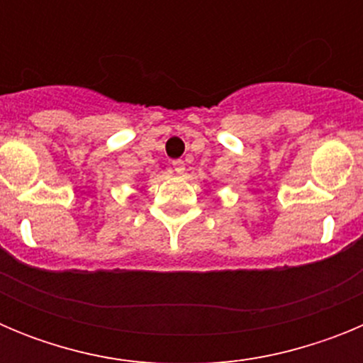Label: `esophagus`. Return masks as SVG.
Instances as JSON below:
<instances>
[{"instance_id":"esophagus-1","label":"esophagus","mask_w":363,"mask_h":363,"mask_svg":"<svg viewBox=\"0 0 363 363\" xmlns=\"http://www.w3.org/2000/svg\"><path fill=\"white\" fill-rule=\"evenodd\" d=\"M172 169H174L176 174H184L185 163L182 162V160H174V162H172Z\"/></svg>"}]
</instances>
